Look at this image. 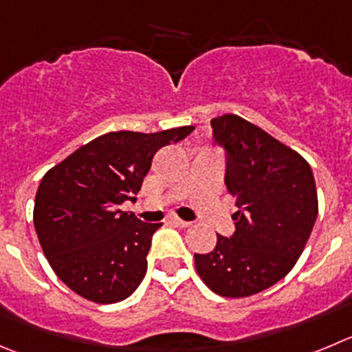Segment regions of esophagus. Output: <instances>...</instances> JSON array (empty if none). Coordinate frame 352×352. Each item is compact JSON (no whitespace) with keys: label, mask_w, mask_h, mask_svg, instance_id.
<instances>
[{"label":"esophagus","mask_w":352,"mask_h":352,"mask_svg":"<svg viewBox=\"0 0 352 352\" xmlns=\"http://www.w3.org/2000/svg\"><path fill=\"white\" fill-rule=\"evenodd\" d=\"M170 224L179 226V228H189V226H191V222L182 221V219H179V217H170Z\"/></svg>","instance_id":"obj_1"}]
</instances>
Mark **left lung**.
Here are the masks:
<instances>
[{
  "instance_id": "8db88e82",
  "label": "left lung",
  "mask_w": 352,
  "mask_h": 352,
  "mask_svg": "<svg viewBox=\"0 0 352 352\" xmlns=\"http://www.w3.org/2000/svg\"><path fill=\"white\" fill-rule=\"evenodd\" d=\"M212 137L226 153L224 182L236 198L229 238L217 234L196 271L222 297H248L285 278L318 217L313 170L298 153L236 114L213 118Z\"/></svg>"
}]
</instances>
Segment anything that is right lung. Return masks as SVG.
I'll return each mask as SVG.
<instances>
[{"instance_id": "right-lung-1", "label": "right lung", "mask_w": 352, "mask_h": 352, "mask_svg": "<svg viewBox=\"0 0 352 352\" xmlns=\"http://www.w3.org/2000/svg\"><path fill=\"white\" fill-rule=\"evenodd\" d=\"M192 130L111 131L45 173L34 199V229L52 269L72 292L114 304L142 283L153 234L163 224L139 221L120 205L135 201L154 154Z\"/></svg>"}]
</instances>
